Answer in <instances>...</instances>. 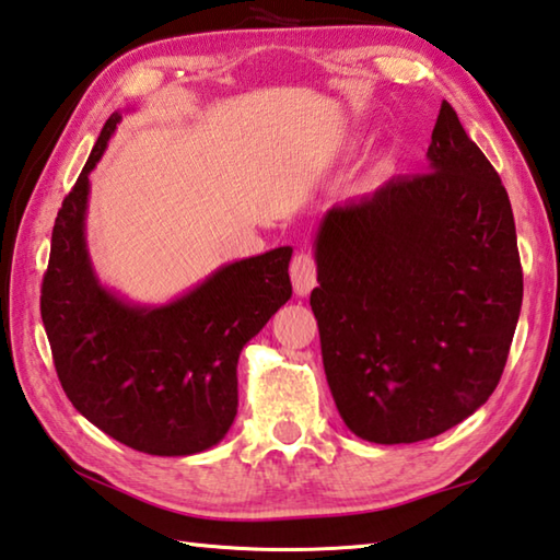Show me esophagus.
I'll return each instance as SVG.
<instances>
[{"instance_id": "1", "label": "esophagus", "mask_w": 560, "mask_h": 560, "mask_svg": "<svg viewBox=\"0 0 560 560\" xmlns=\"http://www.w3.org/2000/svg\"><path fill=\"white\" fill-rule=\"evenodd\" d=\"M291 281H293V291L299 296H308L313 291L315 281H318V269H315V259L311 252H299L291 261Z\"/></svg>"}]
</instances>
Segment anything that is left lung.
<instances>
[{
    "instance_id": "left-lung-1",
    "label": "left lung",
    "mask_w": 560,
    "mask_h": 560,
    "mask_svg": "<svg viewBox=\"0 0 560 560\" xmlns=\"http://www.w3.org/2000/svg\"><path fill=\"white\" fill-rule=\"evenodd\" d=\"M425 156V174L332 206L315 235L325 377L345 425L382 445L480 409L522 311L510 196L445 100Z\"/></svg>"
}]
</instances>
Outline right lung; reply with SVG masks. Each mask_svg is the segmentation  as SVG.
I'll list each match as a JSON object with an SVG mask.
<instances>
[{"instance_id":"obj_1","label":"right lung","mask_w":560,"mask_h":560,"mask_svg":"<svg viewBox=\"0 0 560 560\" xmlns=\"http://www.w3.org/2000/svg\"><path fill=\"white\" fill-rule=\"evenodd\" d=\"M112 115L58 210L40 318L70 404L112 439L149 455H192L237 416V360L291 299V247L218 269L166 306H135L97 281L85 245L90 171Z\"/></svg>"}]
</instances>
